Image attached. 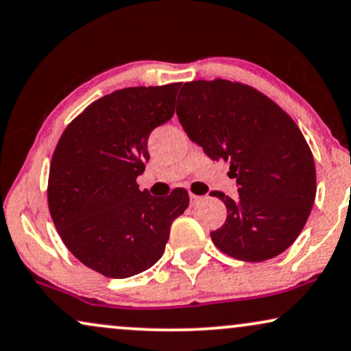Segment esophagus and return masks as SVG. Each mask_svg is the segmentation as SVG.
I'll list each match as a JSON object with an SVG mask.
<instances>
[{
    "mask_svg": "<svg viewBox=\"0 0 351 351\" xmlns=\"http://www.w3.org/2000/svg\"><path fill=\"white\" fill-rule=\"evenodd\" d=\"M189 199H191V205H195L202 197H200V195H195V194H189Z\"/></svg>",
    "mask_w": 351,
    "mask_h": 351,
    "instance_id": "34e87169",
    "label": "esophagus"
}]
</instances>
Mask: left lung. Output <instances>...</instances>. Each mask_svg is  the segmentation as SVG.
I'll return each mask as SVG.
<instances>
[{"label": "left lung", "mask_w": 351, "mask_h": 351, "mask_svg": "<svg viewBox=\"0 0 351 351\" xmlns=\"http://www.w3.org/2000/svg\"><path fill=\"white\" fill-rule=\"evenodd\" d=\"M176 114L191 141L213 160L230 162L237 197L226 221L210 232L226 255L244 261L274 258L300 234L315 204L313 154L291 117L254 88L228 80L184 83Z\"/></svg>", "instance_id": "8db88e82"}]
</instances>
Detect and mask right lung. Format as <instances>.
I'll return each mask as SVG.
<instances>
[{
	"label": "right lung",
	"mask_w": 351,
	"mask_h": 351,
	"mask_svg": "<svg viewBox=\"0 0 351 351\" xmlns=\"http://www.w3.org/2000/svg\"><path fill=\"white\" fill-rule=\"evenodd\" d=\"M180 83L114 91L65 128L49 168L48 205L65 247L102 276L123 279L156 265L173 219L188 208L186 189L154 197L136 178L147 139L175 114Z\"/></svg>",
	"instance_id": "1"
}]
</instances>
